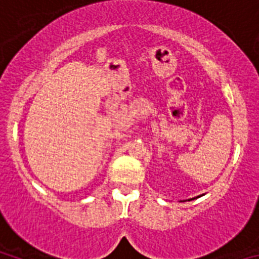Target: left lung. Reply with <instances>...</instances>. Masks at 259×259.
<instances>
[{
  "label": "left lung",
  "mask_w": 259,
  "mask_h": 259,
  "mask_svg": "<svg viewBox=\"0 0 259 259\" xmlns=\"http://www.w3.org/2000/svg\"><path fill=\"white\" fill-rule=\"evenodd\" d=\"M201 196H202V194H201ZM198 197H200V196H197V197H196V198H198ZM191 200H194V198H191ZM191 200H189V201H191Z\"/></svg>",
  "instance_id": "obj_1"
}]
</instances>
